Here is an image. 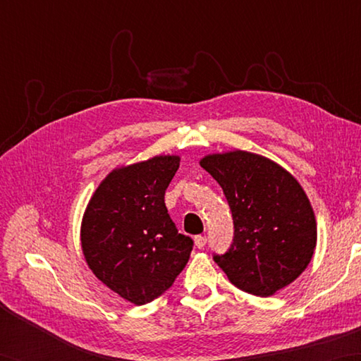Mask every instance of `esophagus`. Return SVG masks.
<instances>
[{"label":"esophagus","instance_id":"1","mask_svg":"<svg viewBox=\"0 0 361 361\" xmlns=\"http://www.w3.org/2000/svg\"><path fill=\"white\" fill-rule=\"evenodd\" d=\"M194 242H195V247L198 250H202V248H204V245H206V237L204 235H197Z\"/></svg>","mask_w":361,"mask_h":361}]
</instances>
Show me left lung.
<instances>
[{
    "instance_id": "obj_1",
    "label": "left lung",
    "mask_w": 361,
    "mask_h": 361,
    "mask_svg": "<svg viewBox=\"0 0 361 361\" xmlns=\"http://www.w3.org/2000/svg\"><path fill=\"white\" fill-rule=\"evenodd\" d=\"M200 166L224 189L234 220V239L214 256L235 287L273 296L310 264L317 220L298 180L270 158L252 152L211 153Z\"/></svg>"
}]
</instances>
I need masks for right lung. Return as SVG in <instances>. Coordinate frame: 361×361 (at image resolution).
Listing matches in <instances>:
<instances>
[{
  "mask_svg": "<svg viewBox=\"0 0 361 361\" xmlns=\"http://www.w3.org/2000/svg\"><path fill=\"white\" fill-rule=\"evenodd\" d=\"M178 167V155H158L113 169L83 214L80 242L90 270L135 305L172 287L192 251V239L178 234L164 203Z\"/></svg>",
  "mask_w": 361,
  "mask_h": 361,
  "instance_id": "1",
  "label": "right lung"
}]
</instances>
